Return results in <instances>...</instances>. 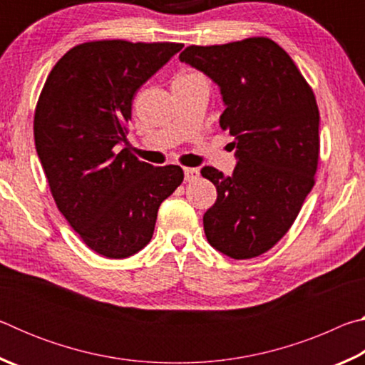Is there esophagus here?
<instances>
[{"label": "esophagus", "instance_id": "obj_1", "mask_svg": "<svg viewBox=\"0 0 365 365\" xmlns=\"http://www.w3.org/2000/svg\"><path fill=\"white\" fill-rule=\"evenodd\" d=\"M185 180L187 182H195L200 178V169H195V168H185Z\"/></svg>", "mask_w": 365, "mask_h": 365}]
</instances>
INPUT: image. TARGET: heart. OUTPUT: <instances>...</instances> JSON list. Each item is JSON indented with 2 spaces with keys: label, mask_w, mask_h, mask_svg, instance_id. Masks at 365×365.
Listing matches in <instances>:
<instances>
[{
  "label": "heart",
  "mask_w": 365,
  "mask_h": 365,
  "mask_svg": "<svg viewBox=\"0 0 365 365\" xmlns=\"http://www.w3.org/2000/svg\"><path fill=\"white\" fill-rule=\"evenodd\" d=\"M197 77H201V76H197V73H195V72H187V73H180V76H178L174 82H185V80H193Z\"/></svg>",
  "instance_id": "1"
}]
</instances>
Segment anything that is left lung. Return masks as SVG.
<instances>
[{"label": "left lung", "instance_id": "1", "mask_svg": "<svg viewBox=\"0 0 365 365\" xmlns=\"http://www.w3.org/2000/svg\"><path fill=\"white\" fill-rule=\"evenodd\" d=\"M178 58L220 86V127L237 148L230 177L201 169L217 188L202 217L207 242L232 259L261 256L289 230L316 183V96L285 49L265 36L191 45Z\"/></svg>", "mask_w": 365, "mask_h": 365}]
</instances>
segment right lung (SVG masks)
<instances>
[{"label":"right lung","mask_w":365,"mask_h":365,"mask_svg":"<svg viewBox=\"0 0 365 365\" xmlns=\"http://www.w3.org/2000/svg\"><path fill=\"white\" fill-rule=\"evenodd\" d=\"M182 43L86 41L61 58L34 117L35 148L56 206L98 255L123 259L150 243L158 209L183 182L180 165L143 163L127 140L132 100Z\"/></svg>","instance_id":"right-lung-1"}]
</instances>
